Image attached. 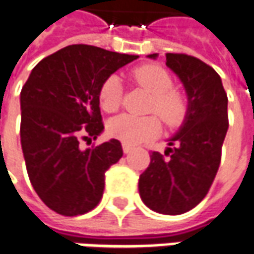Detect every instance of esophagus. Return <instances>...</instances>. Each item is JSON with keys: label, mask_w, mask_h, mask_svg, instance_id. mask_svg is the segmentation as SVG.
Returning a JSON list of instances; mask_svg holds the SVG:
<instances>
[{"label": "esophagus", "mask_w": 254, "mask_h": 254, "mask_svg": "<svg viewBox=\"0 0 254 254\" xmlns=\"http://www.w3.org/2000/svg\"><path fill=\"white\" fill-rule=\"evenodd\" d=\"M122 150H124V152H125V154H129V152L133 150V147L129 144H122Z\"/></svg>", "instance_id": "esophagus-1"}]
</instances>
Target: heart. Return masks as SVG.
<instances>
[{"label": "heart", "mask_w": 254, "mask_h": 254, "mask_svg": "<svg viewBox=\"0 0 254 254\" xmlns=\"http://www.w3.org/2000/svg\"><path fill=\"white\" fill-rule=\"evenodd\" d=\"M132 79L152 95L150 113H155L166 127L182 125L189 110L187 100L180 92L172 89L173 79L164 67L158 64L140 65L133 70ZM121 81L115 75H110L103 81L99 89V104L103 111L115 113L121 106ZM107 129L111 137L121 140L125 144H139L155 137L161 130V124L154 115L133 117L122 114L113 118Z\"/></svg>", "instance_id": "b5f03b06"}]
</instances>
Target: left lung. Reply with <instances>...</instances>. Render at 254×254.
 I'll return each instance as SVG.
<instances>
[{
	"label": "left lung",
	"instance_id": "1",
	"mask_svg": "<svg viewBox=\"0 0 254 254\" xmlns=\"http://www.w3.org/2000/svg\"><path fill=\"white\" fill-rule=\"evenodd\" d=\"M152 53L148 58L155 59ZM166 65L180 78L189 110L179 132L162 154L152 151L140 175L141 201L162 214H182L206 196L219 170L221 147L228 129L227 93L210 65L184 53H166Z\"/></svg>",
	"mask_w": 254,
	"mask_h": 254
}]
</instances>
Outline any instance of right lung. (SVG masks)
I'll return each instance as SVG.
<instances>
[{"instance_id":"1","label":"right lung","mask_w":254,"mask_h":254,"mask_svg":"<svg viewBox=\"0 0 254 254\" xmlns=\"http://www.w3.org/2000/svg\"><path fill=\"white\" fill-rule=\"evenodd\" d=\"M136 55L68 45L42 59L20 92V141L28 179L42 202L63 216L88 213L104 190V173L122 157L111 139L81 148L103 132L99 89Z\"/></svg>"}]
</instances>
